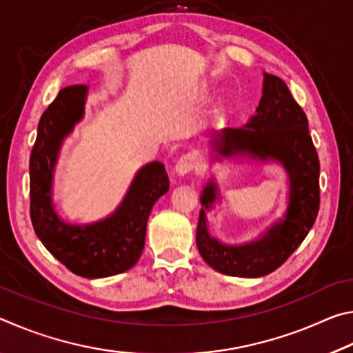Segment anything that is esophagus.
<instances>
[{
	"mask_svg": "<svg viewBox=\"0 0 353 353\" xmlns=\"http://www.w3.org/2000/svg\"><path fill=\"white\" fill-rule=\"evenodd\" d=\"M194 166H196V157H194V154H183L181 159L177 160V163H176V172L179 176H185V174H188L190 171H193L194 170Z\"/></svg>",
	"mask_w": 353,
	"mask_h": 353,
	"instance_id": "obj_1",
	"label": "esophagus"
}]
</instances>
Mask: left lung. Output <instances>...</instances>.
<instances>
[{
  "instance_id": "8db88e82",
  "label": "left lung",
  "mask_w": 353,
  "mask_h": 353,
  "mask_svg": "<svg viewBox=\"0 0 353 353\" xmlns=\"http://www.w3.org/2000/svg\"><path fill=\"white\" fill-rule=\"evenodd\" d=\"M263 76V97L255 115L241 128L216 134L212 146L224 157L240 154L282 163L290 176V202L283 219L259 240L230 246L208 234L205 212L216 199L218 188L213 181L205 185L196 244L207 265L234 277H261L276 271L305 240L319 212V159L305 112L280 77Z\"/></svg>"
}]
</instances>
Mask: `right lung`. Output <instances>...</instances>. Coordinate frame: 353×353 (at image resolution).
Wrapping results in <instances>:
<instances>
[{
    "mask_svg": "<svg viewBox=\"0 0 353 353\" xmlns=\"http://www.w3.org/2000/svg\"><path fill=\"white\" fill-rule=\"evenodd\" d=\"M87 85L62 88L43 112L29 159L31 221L35 235L76 276L101 279L121 274L139 261L149 213L170 190L165 165L151 162L137 172L110 216L79 225L65 223L52 205V174L62 141L83 117Z\"/></svg>",
    "mask_w": 353,
    "mask_h": 353,
    "instance_id": "1",
    "label": "right lung"
}]
</instances>
